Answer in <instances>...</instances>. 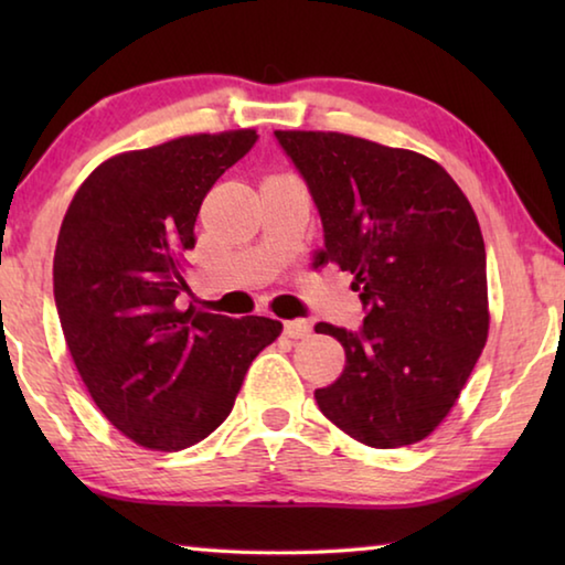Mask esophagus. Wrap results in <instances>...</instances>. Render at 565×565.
I'll return each mask as SVG.
<instances>
[{
  "mask_svg": "<svg viewBox=\"0 0 565 565\" xmlns=\"http://www.w3.org/2000/svg\"><path fill=\"white\" fill-rule=\"evenodd\" d=\"M284 333L289 339H309L311 337V323L303 319H294L284 323Z\"/></svg>",
  "mask_w": 565,
  "mask_h": 565,
  "instance_id": "obj_1",
  "label": "esophagus"
}]
</instances>
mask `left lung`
<instances>
[{
    "instance_id": "1",
    "label": "left lung",
    "mask_w": 565,
    "mask_h": 565,
    "mask_svg": "<svg viewBox=\"0 0 565 565\" xmlns=\"http://www.w3.org/2000/svg\"><path fill=\"white\" fill-rule=\"evenodd\" d=\"M323 224L319 264L351 271L363 327L317 323L347 366L317 404L374 448L424 441L451 414L489 339L486 246L438 161L341 131H276Z\"/></svg>"
}]
</instances>
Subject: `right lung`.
Masks as SVG:
<instances>
[{
    "label": "right lung",
    "instance_id": "obj_1",
    "mask_svg": "<svg viewBox=\"0 0 565 565\" xmlns=\"http://www.w3.org/2000/svg\"><path fill=\"white\" fill-rule=\"evenodd\" d=\"M254 141L256 129H232L121 151L84 179L64 214L54 299L66 347L109 424L151 451L216 431L252 361L284 329L177 301L204 196Z\"/></svg>",
    "mask_w": 565,
    "mask_h": 565
}]
</instances>
